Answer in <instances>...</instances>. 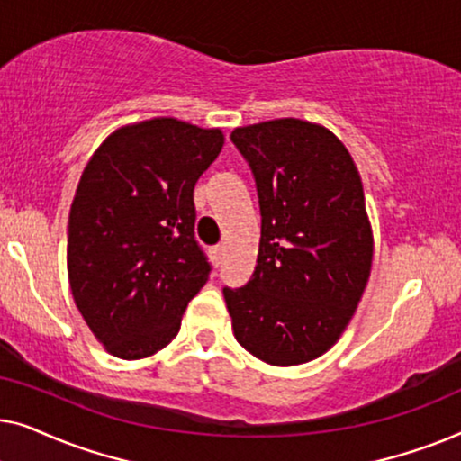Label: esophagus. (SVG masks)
I'll return each instance as SVG.
<instances>
[{
	"instance_id": "esophagus-1",
	"label": "esophagus",
	"mask_w": 461,
	"mask_h": 461,
	"mask_svg": "<svg viewBox=\"0 0 461 461\" xmlns=\"http://www.w3.org/2000/svg\"><path fill=\"white\" fill-rule=\"evenodd\" d=\"M224 254H226L224 245H216V248H212V260H213V264H216V267H220V264H222Z\"/></svg>"
}]
</instances>
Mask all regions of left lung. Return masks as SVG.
<instances>
[{
	"instance_id": "left-lung-1",
	"label": "left lung",
	"mask_w": 461,
	"mask_h": 461,
	"mask_svg": "<svg viewBox=\"0 0 461 461\" xmlns=\"http://www.w3.org/2000/svg\"><path fill=\"white\" fill-rule=\"evenodd\" d=\"M260 203L258 264L243 287H224L232 331L268 365H300L331 348L367 285L374 237L361 176L323 125L275 119L237 128Z\"/></svg>"
}]
</instances>
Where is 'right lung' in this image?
<instances>
[{
  "mask_svg": "<svg viewBox=\"0 0 461 461\" xmlns=\"http://www.w3.org/2000/svg\"><path fill=\"white\" fill-rule=\"evenodd\" d=\"M222 144L220 130L157 117L113 131L87 161L68 213V283L111 355L166 348L210 279L193 191Z\"/></svg>",
  "mask_w": 461,
  "mask_h": 461,
  "instance_id": "add662e5",
  "label": "right lung"
}]
</instances>
